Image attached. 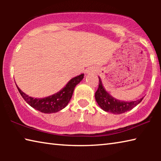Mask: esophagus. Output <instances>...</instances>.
Here are the masks:
<instances>
[{
	"instance_id": "obj_1",
	"label": "esophagus",
	"mask_w": 161,
	"mask_h": 161,
	"mask_svg": "<svg viewBox=\"0 0 161 161\" xmlns=\"http://www.w3.org/2000/svg\"><path fill=\"white\" fill-rule=\"evenodd\" d=\"M97 72V69H96V68H93V67L89 68V69L86 70V74H89V73H93V72Z\"/></svg>"
}]
</instances>
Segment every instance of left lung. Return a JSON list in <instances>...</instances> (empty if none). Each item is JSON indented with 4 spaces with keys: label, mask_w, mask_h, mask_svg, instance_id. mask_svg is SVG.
I'll return each instance as SVG.
<instances>
[{
    "label": "left lung",
    "mask_w": 161,
    "mask_h": 161,
    "mask_svg": "<svg viewBox=\"0 0 161 161\" xmlns=\"http://www.w3.org/2000/svg\"><path fill=\"white\" fill-rule=\"evenodd\" d=\"M99 87L95 93V99L100 108L107 112H110L114 114L125 113L131 110L143 99V97H142L140 99L131 101V102H124V101L116 99L106 91L100 77H99Z\"/></svg>",
    "instance_id": "obj_1"
}]
</instances>
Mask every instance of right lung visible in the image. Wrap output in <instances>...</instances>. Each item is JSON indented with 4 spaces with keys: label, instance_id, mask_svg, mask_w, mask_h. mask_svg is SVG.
<instances>
[{
    "label": "right lung",
    "instance_id": "add662e5",
    "mask_svg": "<svg viewBox=\"0 0 161 161\" xmlns=\"http://www.w3.org/2000/svg\"><path fill=\"white\" fill-rule=\"evenodd\" d=\"M84 75V74H81L77 77L71 79L65 86L59 92L51 95V96L45 98H40V99L29 97L28 94L21 91V89L17 85L16 86L24 100L31 107L40 112L52 114L58 112L66 107L72 97L75 86L83 80Z\"/></svg>",
    "mask_w": 161,
    "mask_h": 161
}]
</instances>
